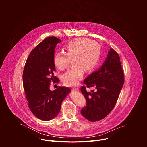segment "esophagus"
<instances>
[{
  "mask_svg": "<svg viewBox=\"0 0 147 147\" xmlns=\"http://www.w3.org/2000/svg\"><path fill=\"white\" fill-rule=\"evenodd\" d=\"M73 89L74 90H76V91H78V88H77V87H74V88H73Z\"/></svg>",
  "mask_w": 147,
  "mask_h": 147,
  "instance_id": "esophagus-1",
  "label": "esophagus"
}]
</instances>
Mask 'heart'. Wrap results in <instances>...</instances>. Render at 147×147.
<instances>
[{
	"mask_svg": "<svg viewBox=\"0 0 147 147\" xmlns=\"http://www.w3.org/2000/svg\"><path fill=\"white\" fill-rule=\"evenodd\" d=\"M100 48L95 41L78 38L70 41L65 48V54L57 53L53 57L55 67L63 70L67 69L73 60V67L62 76V80L67 86L77 85L82 79L84 71L92 72L98 66Z\"/></svg>",
	"mask_w": 147,
	"mask_h": 147,
	"instance_id": "1",
	"label": "heart"
}]
</instances>
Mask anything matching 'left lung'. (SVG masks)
Segmentation results:
<instances>
[{"label":"left lung","mask_w":147,"mask_h":147,"mask_svg":"<svg viewBox=\"0 0 147 147\" xmlns=\"http://www.w3.org/2000/svg\"><path fill=\"white\" fill-rule=\"evenodd\" d=\"M124 81L120 57L111 48L100 68L84 80L86 86L81 87V92L87 103L81 110V115L90 121H97L107 116L115 106ZM91 87L94 90L87 92L86 88Z\"/></svg>","instance_id":"left-lung-1"}]
</instances>
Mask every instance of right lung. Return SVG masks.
<instances>
[{"label":"right lung","mask_w":147,"mask_h":147,"mask_svg":"<svg viewBox=\"0 0 147 147\" xmlns=\"http://www.w3.org/2000/svg\"><path fill=\"white\" fill-rule=\"evenodd\" d=\"M61 40L49 36L42 41L30 52L26 62L23 74V87L28 105L38 119L48 121L59 113L61 103L71 90L59 87L52 91L51 82L58 83L53 57L56 45Z\"/></svg>","instance_id":"right-lung-1"}]
</instances>
